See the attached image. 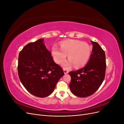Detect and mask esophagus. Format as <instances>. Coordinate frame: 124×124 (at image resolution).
I'll return each instance as SVG.
<instances>
[{
  "instance_id": "34e87169",
  "label": "esophagus",
  "mask_w": 124,
  "mask_h": 124,
  "mask_svg": "<svg viewBox=\"0 0 124 124\" xmlns=\"http://www.w3.org/2000/svg\"><path fill=\"white\" fill-rule=\"evenodd\" d=\"M63 72H64L65 74H67V73H68V71L66 70V69H63Z\"/></svg>"
}]
</instances>
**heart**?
<instances>
[{"instance_id":"b5f03b06","label":"heart","mask_w":124,"mask_h":124,"mask_svg":"<svg viewBox=\"0 0 124 124\" xmlns=\"http://www.w3.org/2000/svg\"><path fill=\"white\" fill-rule=\"evenodd\" d=\"M91 54L89 45L78 40L65 41L62 43L61 50L54 47L52 54L55 62L61 63L66 59L67 55L69 60L62 63L64 68L68 69L73 65L75 68H80L87 62Z\"/></svg>"}]
</instances>
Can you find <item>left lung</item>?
Here are the masks:
<instances>
[{"label":"left lung","instance_id":"obj_1","mask_svg":"<svg viewBox=\"0 0 124 124\" xmlns=\"http://www.w3.org/2000/svg\"><path fill=\"white\" fill-rule=\"evenodd\" d=\"M92 53L87 65L77 71H70V91L74 95L86 97L93 95L99 88L106 74L105 52L99 44L91 41Z\"/></svg>","mask_w":124,"mask_h":124}]
</instances>
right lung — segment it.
<instances>
[{"mask_svg": "<svg viewBox=\"0 0 124 124\" xmlns=\"http://www.w3.org/2000/svg\"><path fill=\"white\" fill-rule=\"evenodd\" d=\"M17 70L24 87L41 98L49 96L64 75L62 68L54 62L44 46L43 39L29 43L20 51Z\"/></svg>", "mask_w": 124, "mask_h": 124, "instance_id": "1", "label": "right lung"}]
</instances>
